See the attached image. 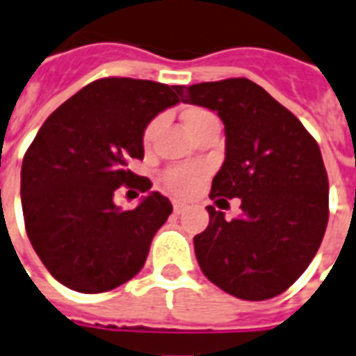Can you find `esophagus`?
<instances>
[{"label":"esophagus","instance_id":"34e87169","mask_svg":"<svg viewBox=\"0 0 356 356\" xmlns=\"http://www.w3.org/2000/svg\"><path fill=\"white\" fill-rule=\"evenodd\" d=\"M186 210V204H181V202H175V213H181Z\"/></svg>","mask_w":356,"mask_h":356}]
</instances>
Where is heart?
<instances>
[{
	"label": "heart",
	"mask_w": 356,
	"mask_h": 356,
	"mask_svg": "<svg viewBox=\"0 0 356 356\" xmlns=\"http://www.w3.org/2000/svg\"><path fill=\"white\" fill-rule=\"evenodd\" d=\"M210 118L216 116H213L212 112H208L207 108H189V111L184 112V125H186V129L191 135L199 125L204 124ZM159 124H161V120L156 118L146 127L144 143H152V138L156 137L157 129H159ZM202 176H204V170L200 167H176L170 168L168 172H165V176H163V186H165L168 193L176 195V197H189L195 189L199 188Z\"/></svg>",
	"instance_id": "heart-1"
}]
</instances>
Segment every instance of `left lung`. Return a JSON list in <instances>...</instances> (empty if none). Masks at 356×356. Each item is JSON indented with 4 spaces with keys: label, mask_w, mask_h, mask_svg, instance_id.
I'll list each match as a JSON object with an SVG mask.
<instances>
[{
    "label": "left lung",
    "mask_w": 356,
    "mask_h": 356,
    "mask_svg": "<svg viewBox=\"0 0 356 356\" xmlns=\"http://www.w3.org/2000/svg\"><path fill=\"white\" fill-rule=\"evenodd\" d=\"M184 103L218 112L225 161L210 197L242 199L240 218L207 207L210 223L193 238L202 274L242 300L282 295L319 250L328 221L321 149L300 120L248 79L181 88Z\"/></svg>",
    "instance_id": "obj_1"
}]
</instances>
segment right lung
<instances>
[{
    "mask_svg": "<svg viewBox=\"0 0 356 356\" xmlns=\"http://www.w3.org/2000/svg\"><path fill=\"white\" fill-rule=\"evenodd\" d=\"M181 86L101 79L56 108L26 152L20 172L26 232L47 270L79 293H105L137 276L172 204L159 191L133 211L118 187L149 191L127 163L144 157L146 125L180 103Z\"/></svg>",
    "mask_w": 356,
    "mask_h": 356,
    "instance_id": "add662e5",
    "label": "right lung"
}]
</instances>
